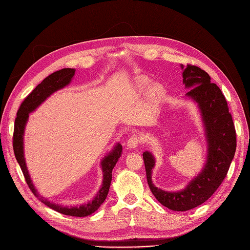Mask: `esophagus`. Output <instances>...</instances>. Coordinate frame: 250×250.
Listing matches in <instances>:
<instances>
[{"label": "esophagus", "mask_w": 250, "mask_h": 250, "mask_svg": "<svg viewBox=\"0 0 250 250\" xmlns=\"http://www.w3.org/2000/svg\"><path fill=\"white\" fill-rule=\"evenodd\" d=\"M141 138L139 137L138 134H132L131 137L129 138V140H128L127 144H128V147L129 148H135L138 147L140 144H141Z\"/></svg>", "instance_id": "esophagus-1"}]
</instances>
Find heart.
<instances>
[{"mask_svg":"<svg viewBox=\"0 0 250 250\" xmlns=\"http://www.w3.org/2000/svg\"><path fill=\"white\" fill-rule=\"evenodd\" d=\"M149 84H150L149 79L142 78L137 83V89L139 92H145V90L149 87ZM165 94H166L165 87L161 84V83H154V84L149 89L148 98L152 103H157L165 97Z\"/></svg>","mask_w":250,"mask_h":250,"instance_id":"obj_1","label":"heart"}]
</instances>
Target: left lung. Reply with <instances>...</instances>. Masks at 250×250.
<instances>
[{
  "label": "left lung",
  "mask_w": 250,
  "mask_h": 250,
  "mask_svg": "<svg viewBox=\"0 0 250 250\" xmlns=\"http://www.w3.org/2000/svg\"><path fill=\"white\" fill-rule=\"evenodd\" d=\"M183 78L186 86L191 88L187 96L198 103L206 125L208 141L206 167L185 190L174 193L165 192L154 187L151 181V170L154 167L152 154L147 151L143 153L151 192L163 206L180 211L200 206L216 192L229 172L237 147L232 117L221 89L216 83L210 82L209 75L206 71L190 63L185 67Z\"/></svg>",
  "instance_id": "obj_1"
}]
</instances>
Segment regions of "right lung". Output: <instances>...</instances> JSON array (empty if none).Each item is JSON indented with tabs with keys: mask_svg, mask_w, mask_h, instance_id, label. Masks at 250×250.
<instances>
[{
	"mask_svg": "<svg viewBox=\"0 0 250 250\" xmlns=\"http://www.w3.org/2000/svg\"><path fill=\"white\" fill-rule=\"evenodd\" d=\"M75 74L74 69H62L59 71H56L52 73L47 78H44L39 85H37L31 93H30L25 100L21 102V106L18 110L16 121H14V130H13V139H12V146L14 155H16L17 161L21 169L24 177L26 179V183L29 187L31 192L36 196L39 200H41L43 204H46L47 207L53 208L54 210L58 211L60 214L67 215V216H74V217H85L90 214H93L98 208H100L101 204L106 199V196L108 194V190L111 183L112 177V169L115 168V166L118 162V160L121 156V152H122V146L118 144L116 148L112 150V152L104 157L102 161V170H103V185L100 188L99 193L97 194L94 200L89 203L84 204L78 208H67L59 206V204L52 203L44 199L40 194L36 192L35 188L33 187V184L30 180V176L28 174L26 164L24 160V153H22V135H24V129L25 125L28 120L29 112L33 111L39 105L47 99L51 94H53L55 90L62 88L66 84H69L70 81L72 80Z\"/></svg>",
	"mask_w": 250,
	"mask_h": 250,
	"instance_id": "right-lung-1",
	"label": "right lung"
}]
</instances>
